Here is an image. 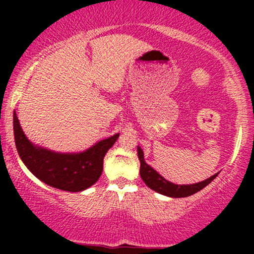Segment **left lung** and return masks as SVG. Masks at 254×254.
<instances>
[{"mask_svg": "<svg viewBox=\"0 0 254 254\" xmlns=\"http://www.w3.org/2000/svg\"><path fill=\"white\" fill-rule=\"evenodd\" d=\"M137 154H138V159L139 161H141L139 174H141V178L143 179L145 185H148V188H150L151 190L159 192V193L161 194H165V196L176 198L191 196V194L196 193V192L200 191L202 189L205 188L208 184H210L212 180L217 177V174H214V176L209 178V179L197 184H192V185H176V184L167 182V180H166L164 177L160 176L154 168H151L149 165L145 164L143 151H142L139 147H137Z\"/></svg>", "mask_w": 254, "mask_h": 254, "instance_id": "obj_1", "label": "left lung"}]
</instances>
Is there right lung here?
Returning <instances> with one entry per match:
<instances>
[{
	"instance_id": "add662e5",
	"label": "right lung",
	"mask_w": 254,
	"mask_h": 254,
	"mask_svg": "<svg viewBox=\"0 0 254 254\" xmlns=\"http://www.w3.org/2000/svg\"><path fill=\"white\" fill-rule=\"evenodd\" d=\"M14 138L17 153L26 167L43 183L63 191L78 192L98 182L104 156L117 141L119 133L103 139L80 154H58L33 145L25 136L14 112Z\"/></svg>"
}]
</instances>
